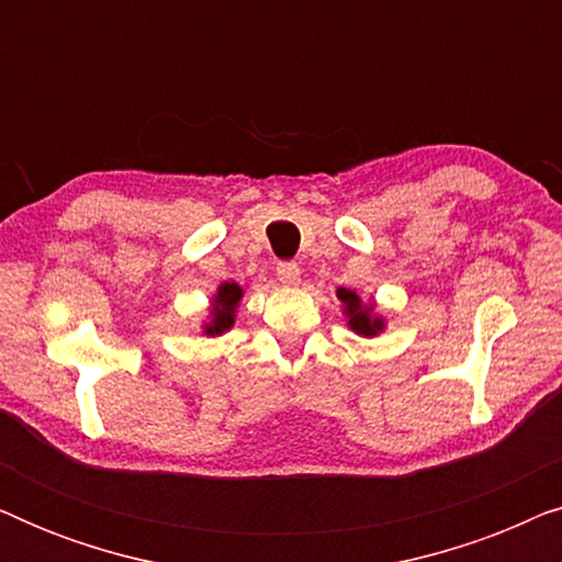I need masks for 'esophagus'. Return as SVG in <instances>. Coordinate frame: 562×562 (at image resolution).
<instances>
[{
    "mask_svg": "<svg viewBox=\"0 0 562 562\" xmlns=\"http://www.w3.org/2000/svg\"><path fill=\"white\" fill-rule=\"evenodd\" d=\"M276 276H279L281 283H286V286H296L299 283V276H302V271H299L296 263H279L276 266Z\"/></svg>",
    "mask_w": 562,
    "mask_h": 562,
    "instance_id": "1",
    "label": "esophagus"
}]
</instances>
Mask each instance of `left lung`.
Returning a JSON list of instances; mask_svg holds the SVG:
<instances>
[{
	"instance_id": "8db88e82",
	"label": "left lung",
	"mask_w": 562,
	"mask_h": 562,
	"mask_svg": "<svg viewBox=\"0 0 562 562\" xmlns=\"http://www.w3.org/2000/svg\"><path fill=\"white\" fill-rule=\"evenodd\" d=\"M337 299L345 304V317H348V327L356 335L375 337L383 329V319L373 314V304H363L360 296L352 289H337Z\"/></svg>"
}]
</instances>
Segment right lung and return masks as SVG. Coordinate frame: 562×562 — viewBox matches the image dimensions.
Wrapping results in <instances>:
<instances>
[{"label": "right lung", "instance_id": "1", "mask_svg": "<svg viewBox=\"0 0 562 562\" xmlns=\"http://www.w3.org/2000/svg\"><path fill=\"white\" fill-rule=\"evenodd\" d=\"M243 299V289L237 283H222L217 289V294L212 299V319L204 325V335H222L227 333L229 327L235 325V312L237 304Z\"/></svg>", "mask_w": 562, "mask_h": 562}]
</instances>
